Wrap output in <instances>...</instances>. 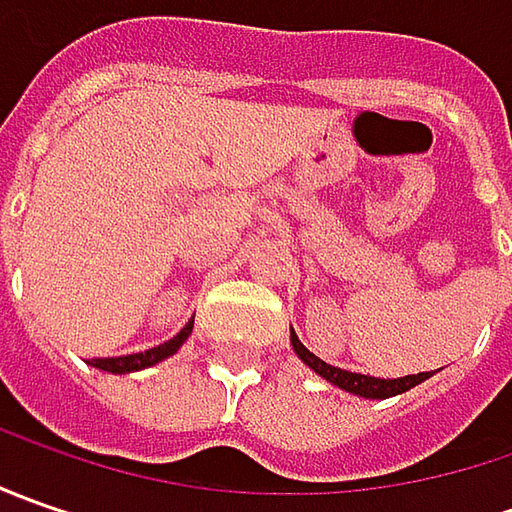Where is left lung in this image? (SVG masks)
<instances>
[{"mask_svg": "<svg viewBox=\"0 0 512 512\" xmlns=\"http://www.w3.org/2000/svg\"><path fill=\"white\" fill-rule=\"evenodd\" d=\"M290 344H293V353H296L313 373H319L325 382L336 384V387H342V390L353 393V396H362V399H390V396L407 393L410 387H416V384H422L424 379L433 376V370H430V373L399 376V379H376V376H364V373H350V370L333 367V364L322 362L316 353H310L305 344L299 342V336H296L293 327H290Z\"/></svg>", "mask_w": 512, "mask_h": 512, "instance_id": "8db88e82", "label": "left lung"}]
</instances>
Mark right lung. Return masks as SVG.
<instances>
[{"instance_id":"obj_1","label":"right lung","mask_w":512,"mask_h":512,"mask_svg":"<svg viewBox=\"0 0 512 512\" xmlns=\"http://www.w3.org/2000/svg\"><path fill=\"white\" fill-rule=\"evenodd\" d=\"M190 330H193V319L187 322L173 339H168L165 344H156V347H150L145 353H130V356H108V359H90V367H99V370H105V373H136V370H145V367H153V364L165 362L168 356H173L182 344L187 342V336H190Z\"/></svg>"}]
</instances>
